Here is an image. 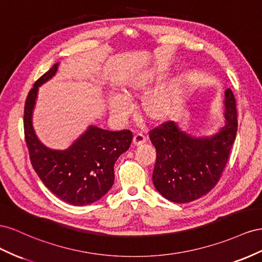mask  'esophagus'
Instances as JSON below:
<instances>
[{
    "label": "esophagus",
    "instance_id": "34e87169",
    "mask_svg": "<svg viewBox=\"0 0 262 262\" xmlns=\"http://www.w3.org/2000/svg\"><path fill=\"white\" fill-rule=\"evenodd\" d=\"M145 143H146V138L145 136L141 135V134H137V135H135L133 138V145L135 147H139Z\"/></svg>",
    "mask_w": 262,
    "mask_h": 262
}]
</instances>
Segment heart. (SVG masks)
Returning <instances> with one entry per match:
<instances>
[{
  "instance_id": "heart-1",
  "label": "heart",
  "mask_w": 262,
  "mask_h": 262,
  "mask_svg": "<svg viewBox=\"0 0 262 262\" xmlns=\"http://www.w3.org/2000/svg\"><path fill=\"white\" fill-rule=\"evenodd\" d=\"M162 79L157 69H149L132 74L121 85V95L110 96V112L116 121L122 122L128 116L130 107L127 101H134L144 94L139 102L140 116L147 122L160 124L166 121L174 108L181 83L178 80L166 82L150 90Z\"/></svg>"
}]
</instances>
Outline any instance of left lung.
I'll return each mask as SVG.
<instances>
[{
  "mask_svg": "<svg viewBox=\"0 0 262 262\" xmlns=\"http://www.w3.org/2000/svg\"><path fill=\"white\" fill-rule=\"evenodd\" d=\"M224 105L225 125L212 136L194 137L173 121L149 133L157 152L152 182L163 198L189 203L205 195L219 182L238 127L236 100L230 89L225 91Z\"/></svg>",
  "mask_w": 262,
  "mask_h": 262,
  "instance_id": "8db88e82",
  "label": "left lung"
}]
</instances>
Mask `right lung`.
<instances>
[{
	"label": "right lung",
	"instance_id": "add662e5",
	"mask_svg": "<svg viewBox=\"0 0 262 262\" xmlns=\"http://www.w3.org/2000/svg\"><path fill=\"white\" fill-rule=\"evenodd\" d=\"M59 63L35 82L24 110L25 140L32 166L42 183L57 198L82 206L99 201L114 183V164L129 148L130 130L111 132L90 125L88 129L64 150L45 146L33 127L38 88L55 76Z\"/></svg>",
	"mask_w": 262,
	"mask_h": 262
}]
</instances>
